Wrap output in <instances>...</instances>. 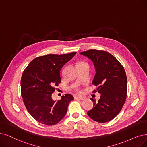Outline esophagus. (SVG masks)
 Returning <instances> with one entry per match:
<instances>
[{
    "instance_id": "obj_1",
    "label": "esophagus",
    "mask_w": 147,
    "mask_h": 147,
    "mask_svg": "<svg viewBox=\"0 0 147 147\" xmlns=\"http://www.w3.org/2000/svg\"><path fill=\"white\" fill-rule=\"evenodd\" d=\"M75 99H80V100H83V99H85L84 97L83 96H76L74 97Z\"/></svg>"
}]
</instances>
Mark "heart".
Masks as SVG:
<instances>
[{
    "instance_id": "heart-1",
    "label": "heart",
    "mask_w": 147,
    "mask_h": 147,
    "mask_svg": "<svg viewBox=\"0 0 147 147\" xmlns=\"http://www.w3.org/2000/svg\"><path fill=\"white\" fill-rule=\"evenodd\" d=\"M87 64V63L85 62H80L77 64V65H81V64Z\"/></svg>"
}]
</instances>
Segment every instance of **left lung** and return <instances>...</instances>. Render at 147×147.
<instances>
[{"label": "left lung", "instance_id": "1", "mask_svg": "<svg viewBox=\"0 0 147 147\" xmlns=\"http://www.w3.org/2000/svg\"><path fill=\"white\" fill-rule=\"evenodd\" d=\"M80 54L93 61L96 74L92 84L98 86L93 92L101 93L98 102L90 98L93 107L87 115L97 122H109L118 115L126 100L127 79L124 67L106 51L90 49Z\"/></svg>", "mask_w": 147, "mask_h": 147}]
</instances>
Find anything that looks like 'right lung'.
<instances>
[{"label":"right lung","instance_id":"1","mask_svg":"<svg viewBox=\"0 0 147 147\" xmlns=\"http://www.w3.org/2000/svg\"><path fill=\"white\" fill-rule=\"evenodd\" d=\"M76 54L73 52L38 57L29 63L23 71L21 78L23 101L29 114L41 124L55 125L66 114L73 96L65 94L57 101L51 96L55 87L61 83V68Z\"/></svg>","mask_w":147,"mask_h":147}]
</instances>
